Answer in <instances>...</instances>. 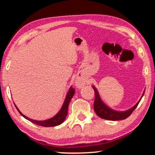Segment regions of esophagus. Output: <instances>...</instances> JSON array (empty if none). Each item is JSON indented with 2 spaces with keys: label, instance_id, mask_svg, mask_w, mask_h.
Listing matches in <instances>:
<instances>
[{
  "label": "esophagus",
  "instance_id": "esophagus-1",
  "mask_svg": "<svg viewBox=\"0 0 155 155\" xmlns=\"http://www.w3.org/2000/svg\"><path fill=\"white\" fill-rule=\"evenodd\" d=\"M75 83H76V86H77V87L78 88H81L84 85L83 81L81 79H78V78L76 80Z\"/></svg>",
  "mask_w": 155,
  "mask_h": 155
}]
</instances>
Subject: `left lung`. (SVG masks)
<instances>
[{"instance_id":"1","label":"left lung","mask_w":155,"mask_h":155,"mask_svg":"<svg viewBox=\"0 0 155 155\" xmlns=\"http://www.w3.org/2000/svg\"><path fill=\"white\" fill-rule=\"evenodd\" d=\"M93 89L94 91H95V100H94V111L96 112V115H98V117H101V118L103 119L115 121V120H121L127 118L128 116H130L131 114L133 112V111L137 108L138 104L140 103V102L141 101L140 99V101H139L133 108L128 110L127 111H115L109 108L108 107H107L105 104L103 103V101H101V98H100L98 91H97L96 87H93Z\"/></svg>"}]
</instances>
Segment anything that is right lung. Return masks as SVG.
<instances>
[{"mask_svg":"<svg viewBox=\"0 0 155 155\" xmlns=\"http://www.w3.org/2000/svg\"><path fill=\"white\" fill-rule=\"evenodd\" d=\"M74 93H75V90L74 88H72L71 87L70 88L69 91H68L67 96H66V98H65V99L64 103V104H63L62 108L61 109V110H60L59 112L55 115V116H54L53 117H52V118H51V119L44 120V121H38V120H35L28 118V117L25 116V115H23L22 113L19 111V109L17 108L16 106L15 105V107H16L17 110L18 111V112L20 113V115H22V116L25 117V118H26L28 120H29L30 122L34 123V124L39 125V126H41V127H55V126L61 124V123L64 121L65 117H66L67 115H68V105H69L70 102V101H71V99L72 98L73 96H74Z\"/></svg>","mask_w":155,"mask_h":155,"instance_id":"right-lung-1","label":"right lung"}]
</instances>
